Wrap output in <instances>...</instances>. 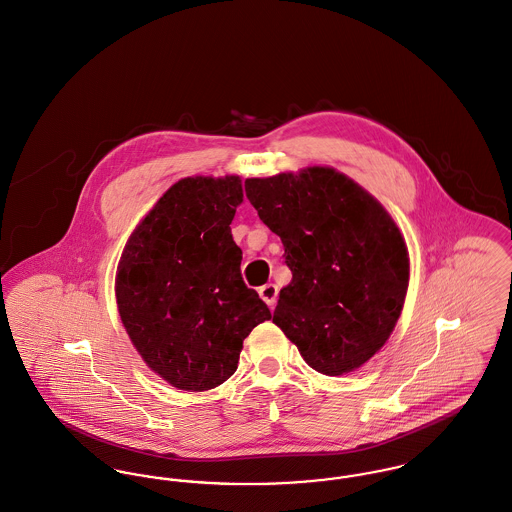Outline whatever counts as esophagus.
Instances as JSON below:
<instances>
[{
    "label": "esophagus",
    "instance_id": "34e87169",
    "mask_svg": "<svg viewBox=\"0 0 512 512\" xmlns=\"http://www.w3.org/2000/svg\"><path fill=\"white\" fill-rule=\"evenodd\" d=\"M258 293H260V297L266 301V305H270V307L276 305V301H278V285L266 283V285H262V287L258 289Z\"/></svg>",
    "mask_w": 512,
    "mask_h": 512
}]
</instances>
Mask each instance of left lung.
<instances>
[{
  "mask_svg": "<svg viewBox=\"0 0 512 512\" xmlns=\"http://www.w3.org/2000/svg\"><path fill=\"white\" fill-rule=\"evenodd\" d=\"M246 197L283 244L291 281L274 323L319 373L364 366L405 305L409 252L377 199L334 168L248 178Z\"/></svg>",
  "mask_w": 512,
  "mask_h": 512,
  "instance_id": "obj_1",
  "label": "left lung"
}]
</instances>
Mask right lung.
I'll return each instance as SVG.
<instances>
[{"label":"right lung","mask_w":512,"mask_h":512,"mask_svg":"<svg viewBox=\"0 0 512 512\" xmlns=\"http://www.w3.org/2000/svg\"><path fill=\"white\" fill-rule=\"evenodd\" d=\"M242 197L238 176L180 180L140 221L117 268L127 334L146 366L184 391L227 381L242 340L272 319L240 274L231 223Z\"/></svg>","instance_id":"right-lung-1"}]
</instances>
